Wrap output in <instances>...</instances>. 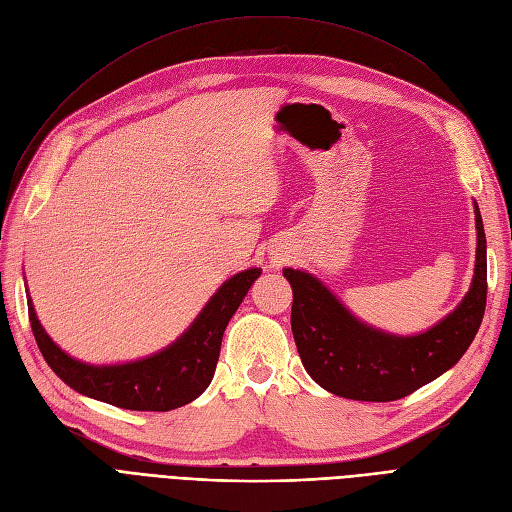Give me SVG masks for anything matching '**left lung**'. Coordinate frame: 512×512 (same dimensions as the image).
I'll return each mask as SVG.
<instances>
[{
  "label": "left lung",
  "instance_id": "8db88e82",
  "mask_svg": "<svg viewBox=\"0 0 512 512\" xmlns=\"http://www.w3.org/2000/svg\"><path fill=\"white\" fill-rule=\"evenodd\" d=\"M476 215L474 280L455 312L425 333L391 335L354 318L314 275L284 269L292 286L290 327L307 374L356 401H395L451 369L472 344L487 303V239Z\"/></svg>",
  "mask_w": 512,
  "mask_h": 512
}]
</instances>
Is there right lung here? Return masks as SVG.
<instances>
[{
    "mask_svg": "<svg viewBox=\"0 0 512 512\" xmlns=\"http://www.w3.org/2000/svg\"><path fill=\"white\" fill-rule=\"evenodd\" d=\"M247 269L226 280L177 342L153 356L121 365H89L72 359L46 335L27 301L29 322L44 361L76 393L126 410L168 412L190 404L213 380L226 324L260 277Z\"/></svg>",
    "mask_w": 512,
    "mask_h": 512,
    "instance_id": "right-lung-1",
    "label": "right lung"
}]
</instances>
